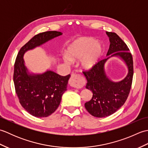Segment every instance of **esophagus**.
I'll list each match as a JSON object with an SVG mask.
<instances>
[{"label": "esophagus", "instance_id": "1", "mask_svg": "<svg viewBox=\"0 0 148 148\" xmlns=\"http://www.w3.org/2000/svg\"><path fill=\"white\" fill-rule=\"evenodd\" d=\"M69 84L70 86L74 88H80L83 85V82L81 79L80 75L79 74H73L72 75L71 79H69Z\"/></svg>", "mask_w": 148, "mask_h": 148}]
</instances>
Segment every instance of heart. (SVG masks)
Instances as JSON below:
<instances>
[{
  "label": "heart",
  "mask_w": 148,
  "mask_h": 148,
  "mask_svg": "<svg viewBox=\"0 0 148 148\" xmlns=\"http://www.w3.org/2000/svg\"><path fill=\"white\" fill-rule=\"evenodd\" d=\"M104 48L101 42L92 37H81L68 46L64 61L70 64L71 61H80L83 70L89 71L95 67L103 55Z\"/></svg>",
  "instance_id": "b5f03b06"
}]
</instances>
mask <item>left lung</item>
Wrapping results in <instances>:
<instances>
[{
	"instance_id": "obj_1",
	"label": "left lung",
	"mask_w": 148,
	"mask_h": 148,
	"mask_svg": "<svg viewBox=\"0 0 148 148\" xmlns=\"http://www.w3.org/2000/svg\"><path fill=\"white\" fill-rule=\"evenodd\" d=\"M110 46L108 58L100 61L91 71L83 72L87 80L86 88L92 91L93 97L84 107L90 114L103 118L112 114L124 104L131 88L134 75L133 58L123 40L114 32H106ZM120 58L127 65V75L123 80L114 82L109 79L105 71L106 62L111 57Z\"/></svg>"
}]
</instances>
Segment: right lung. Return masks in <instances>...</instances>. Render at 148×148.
I'll return each instance as SVG.
<instances>
[{
    "label": "right lung",
    "instance_id": "add662e5",
    "mask_svg": "<svg viewBox=\"0 0 148 148\" xmlns=\"http://www.w3.org/2000/svg\"><path fill=\"white\" fill-rule=\"evenodd\" d=\"M61 35L62 33L57 31L37 34L22 47L16 59L13 75L16 93L21 106L35 117H47L56 111L67 90L71 75L62 76L50 70L42 74L31 73L25 65L23 55L29 50Z\"/></svg>",
    "mask_w": 148,
    "mask_h": 148
}]
</instances>
